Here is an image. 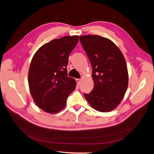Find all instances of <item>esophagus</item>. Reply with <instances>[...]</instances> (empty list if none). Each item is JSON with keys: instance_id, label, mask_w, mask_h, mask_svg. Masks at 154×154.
<instances>
[{"instance_id": "34e87169", "label": "esophagus", "mask_w": 154, "mask_h": 154, "mask_svg": "<svg viewBox=\"0 0 154 154\" xmlns=\"http://www.w3.org/2000/svg\"><path fill=\"white\" fill-rule=\"evenodd\" d=\"M76 82H77V84L79 85L80 84H81V79H76Z\"/></svg>"}]
</instances>
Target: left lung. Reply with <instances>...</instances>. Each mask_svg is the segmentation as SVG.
<instances>
[{
	"label": "left lung",
	"instance_id": "obj_1",
	"mask_svg": "<svg viewBox=\"0 0 154 154\" xmlns=\"http://www.w3.org/2000/svg\"><path fill=\"white\" fill-rule=\"evenodd\" d=\"M92 66L94 86L84 97L93 109L109 112L121 103L128 85V72L122 52L111 40L99 35L80 36Z\"/></svg>",
	"mask_w": 154,
	"mask_h": 154
}]
</instances>
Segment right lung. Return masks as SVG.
Listing matches in <instances>:
<instances>
[{"label": "right lung", "instance_id": "obj_1", "mask_svg": "<svg viewBox=\"0 0 154 154\" xmlns=\"http://www.w3.org/2000/svg\"><path fill=\"white\" fill-rule=\"evenodd\" d=\"M79 36H65L42 46L35 53L28 72L31 95L36 104L50 114L66 106V99L75 89L77 82L67 76L66 66Z\"/></svg>", "mask_w": 154, "mask_h": 154}]
</instances>
